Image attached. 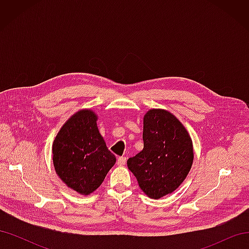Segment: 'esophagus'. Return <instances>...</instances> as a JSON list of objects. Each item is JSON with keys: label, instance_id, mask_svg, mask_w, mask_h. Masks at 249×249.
<instances>
[{"label": "esophagus", "instance_id": "1", "mask_svg": "<svg viewBox=\"0 0 249 249\" xmlns=\"http://www.w3.org/2000/svg\"><path fill=\"white\" fill-rule=\"evenodd\" d=\"M126 163V158L125 157H119L117 159V165L118 166H124Z\"/></svg>", "mask_w": 249, "mask_h": 249}]
</instances>
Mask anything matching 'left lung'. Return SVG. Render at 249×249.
<instances>
[{
    "label": "left lung",
    "mask_w": 249,
    "mask_h": 249,
    "mask_svg": "<svg viewBox=\"0 0 249 249\" xmlns=\"http://www.w3.org/2000/svg\"><path fill=\"white\" fill-rule=\"evenodd\" d=\"M143 142L127 167L146 196L159 199L187 178L194 159L193 142L184 124L165 109H150L143 116Z\"/></svg>",
    "instance_id": "8db88e82"
}]
</instances>
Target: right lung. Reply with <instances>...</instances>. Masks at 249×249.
I'll use <instances>...</instances> for the list:
<instances>
[{"label": "right lung", "mask_w": 249, "mask_h": 249, "mask_svg": "<svg viewBox=\"0 0 249 249\" xmlns=\"http://www.w3.org/2000/svg\"><path fill=\"white\" fill-rule=\"evenodd\" d=\"M96 122L97 114L93 110L77 111L59 130L52 146L57 176L82 195L93 193L116 162Z\"/></svg>", "instance_id": "right-lung-1"}]
</instances>
